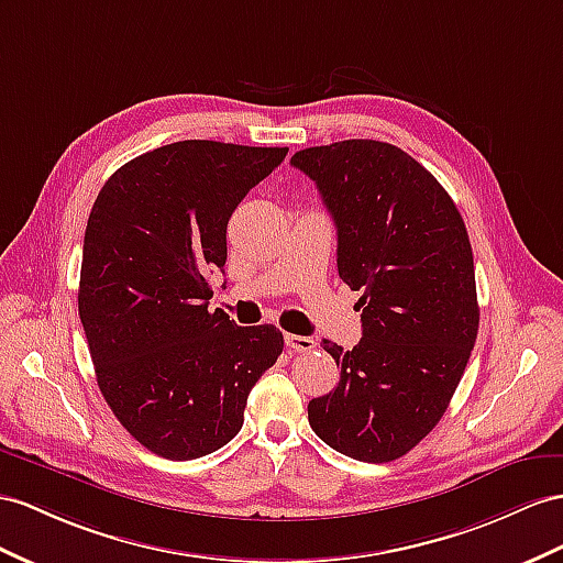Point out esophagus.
I'll return each mask as SVG.
<instances>
[{
  "label": "esophagus",
  "mask_w": 563,
  "mask_h": 563,
  "mask_svg": "<svg viewBox=\"0 0 563 563\" xmlns=\"http://www.w3.org/2000/svg\"><path fill=\"white\" fill-rule=\"evenodd\" d=\"M285 344L292 352H301V354H307L316 347V342L311 338H305V335H285Z\"/></svg>",
  "instance_id": "obj_1"
}]
</instances>
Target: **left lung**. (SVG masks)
Wrapping results in <instances>:
<instances>
[{"label": "left lung", "instance_id": "8db88e82", "mask_svg": "<svg viewBox=\"0 0 563 563\" xmlns=\"http://www.w3.org/2000/svg\"><path fill=\"white\" fill-rule=\"evenodd\" d=\"M290 164L319 187L340 278L362 292L364 338L354 350L323 340L340 383L309 401V423L340 454L385 464L438 426L478 335L466 225L435 176L395 144L342 140Z\"/></svg>", "mask_w": 563, "mask_h": 563}]
</instances>
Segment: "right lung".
I'll list each match as a JSON object with an SVG mask.
<instances>
[{"label":"right lung","mask_w":563,"mask_h":563,"mask_svg":"<svg viewBox=\"0 0 563 563\" xmlns=\"http://www.w3.org/2000/svg\"><path fill=\"white\" fill-rule=\"evenodd\" d=\"M285 154L173 142L123 164L95 199L80 323L107 405L158 456L199 459L233 440L254 383L283 352L276 325L209 311L207 276L225 266L230 216Z\"/></svg>","instance_id":"obj_1"}]
</instances>
